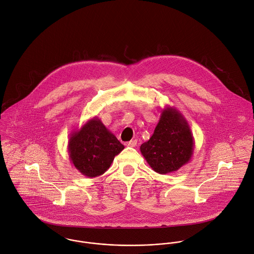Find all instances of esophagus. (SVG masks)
I'll list each match as a JSON object with an SVG mask.
<instances>
[{
	"instance_id": "1",
	"label": "esophagus",
	"mask_w": 254,
	"mask_h": 254,
	"mask_svg": "<svg viewBox=\"0 0 254 254\" xmlns=\"http://www.w3.org/2000/svg\"><path fill=\"white\" fill-rule=\"evenodd\" d=\"M137 143H138L137 140H131L130 142L126 143V145H128V146H136Z\"/></svg>"
}]
</instances>
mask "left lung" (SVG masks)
I'll use <instances>...</instances> for the list:
<instances>
[{"label":"left lung","mask_w":254,"mask_h":254,"mask_svg":"<svg viewBox=\"0 0 254 254\" xmlns=\"http://www.w3.org/2000/svg\"><path fill=\"white\" fill-rule=\"evenodd\" d=\"M193 136L181 112L173 107L161 110L152 136L141 145V152L153 171L167 174L189 163L193 154Z\"/></svg>","instance_id":"1"}]
</instances>
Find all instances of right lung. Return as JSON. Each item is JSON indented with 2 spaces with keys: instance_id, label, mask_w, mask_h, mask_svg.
Wrapping results in <instances>:
<instances>
[{
  "instance_id": "right-lung-1",
  "label": "right lung",
  "mask_w": 254,
  "mask_h": 254,
  "mask_svg": "<svg viewBox=\"0 0 254 254\" xmlns=\"http://www.w3.org/2000/svg\"><path fill=\"white\" fill-rule=\"evenodd\" d=\"M67 146L71 163L89 178L104 174L114 157L124 149V145L98 117L89 119L79 130L72 132Z\"/></svg>"
}]
</instances>
